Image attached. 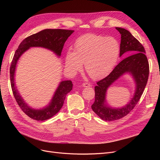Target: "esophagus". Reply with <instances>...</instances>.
<instances>
[{
  "instance_id": "obj_1",
  "label": "esophagus",
  "mask_w": 160,
  "mask_h": 160,
  "mask_svg": "<svg viewBox=\"0 0 160 160\" xmlns=\"http://www.w3.org/2000/svg\"><path fill=\"white\" fill-rule=\"evenodd\" d=\"M82 86H83V88H89V87H91V85L88 83H83L82 84Z\"/></svg>"
}]
</instances>
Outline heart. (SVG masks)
I'll list each match as a JSON object with an SVG mask.
<instances>
[{"mask_svg": "<svg viewBox=\"0 0 160 160\" xmlns=\"http://www.w3.org/2000/svg\"><path fill=\"white\" fill-rule=\"evenodd\" d=\"M74 47L75 51H67L65 60L66 69L71 74L78 71L84 62L92 79L102 78L113 70L119 59L120 45L113 37L87 34L77 38Z\"/></svg>", "mask_w": 160, "mask_h": 160, "instance_id": "heart-1", "label": "heart"}]
</instances>
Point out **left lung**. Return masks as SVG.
I'll return each mask as SVG.
<instances>
[{
  "mask_svg": "<svg viewBox=\"0 0 160 160\" xmlns=\"http://www.w3.org/2000/svg\"><path fill=\"white\" fill-rule=\"evenodd\" d=\"M115 28L121 34L119 57L126 52L131 55L121 61L108 76L97 83L95 87V101L91 105V109L101 119L109 122L125 117L135 108L146 88L149 72L148 61L143 45L128 30L121 27ZM128 73L132 77L136 85L133 98L122 108L111 107L106 100L107 91L119 77Z\"/></svg>",
  "mask_w": 160,
  "mask_h": 160,
  "instance_id": "obj_1",
  "label": "left lung"
}]
</instances>
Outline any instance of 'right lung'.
<instances>
[{
    "label": "right lung",
    "mask_w": 160,
    "mask_h": 160,
    "mask_svg": "<svg viewBox=\"0 0 160 160\" xmlns=\"http://www.w3.org/2000/svg\"><path fill=\"white\" fill-rule=\"evenodd\" d=\"M73 32L74 31L64 29L42 30L24 39L14 53L10 68L12 91L19 107L31 119L37 121H45L56 115L63 105L67 94L72 90V83L70 80L61 81L49 104L42 109L32 108L27 105L18 93L14 81L16 67L19 58L31 47L45 48L52 51L59 57L65 41Z\"/></svg>",
    "instance_id": "obj_1"
}]
</instances>
